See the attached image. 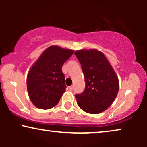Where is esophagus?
Wrapping results in <instances>:
<instances>
[{"label":"esophagus","mask_w":147,"mask_h":147,"mask_svg":"<svg viewBox=\"0 0 147 147\" xmlns=\"http://www.w3.org/2000/svg\"><path fill=\"white\" fill-rule=\"evenodd\" d=\"M68 88H69V90L72 91V90H73V86H69Z\"/></svg>","instance_id":"1"}]
</instances>
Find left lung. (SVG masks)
<instances>
[{"label":"left lung","instance_id":"obj_1","mask_svg":"<svg viewBox=\"0 0 147 147\" xmlns=\"http://www.w3.org/2000/svg\"><path fill=\"white\" fill-rule=\"evenodd\" d=\"M75 55L82 65L86 84L84 92L75 95L77 104L88 113H100L117 97V76L104 54L97 49L77 50Z\"/></svg>","mask_w":147,"mask_h":147}]
</instances>
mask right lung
Here are the masks:
<instances>
[{
  "label": "right lung",
  "instance_id": "obj_1",
  "mask_svg": "<svg viewBox=\"0 0 147 147\" xmlns=\"http://www.w3.org/2000/svg\"><path fill=\"white\" fill-rule=\"evenodd\" d=\"M73 53L72 50L51 45L30 68L27 89L30 100L36 108L50 109L59 102L66 88L61 68Z\"/></svg>",
  "mask_w": 147,
  "mask_h": 147
}]
</instances>
